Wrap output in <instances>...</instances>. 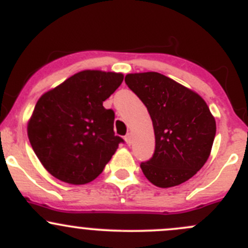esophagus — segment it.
Instances as JSON below:
<instances>
[{"instance_id": "34e87169", "label": "esophagus", "mask_w": 248, "mask_h": 248, "mask_svg": "<svg viewBox=\"0 0 248 248\" xmlns=\"http://www.w3.org/2000/svg\"><path fill=\"white\" fill-rule=\"evenodd\" d=\"M124 140H126L127 145H131V144H132V134L127 133L126 137H124Z\"/></svg>"}]
</instances>
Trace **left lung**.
<instances>
[{
    "label": "left lung",
    "instance_id": "left-lung-1",
    "mask_svg": "<svg viewBox=\"0 0 248 248\" xmlns=\"http://www.w3.org/2000/svg\"><path fill=\"white\" fill-rule=\"evenodd\" d=\"M126 85L144 103L155 133L153 157L140 163L146 179L170 188L190 179L210 157L216 120L201 95L154 73L128 74Z\"/></svg>",
    "mask_w": 248,
    "mask_h": 248
}]
</instances>
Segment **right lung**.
Listing matches in <instances>:
<instances>
[{"mask_svg": "<svg viewBox=\"0 0 248 248\" xmlns=\"http://www.w3.org/2000/svg\"><path fill=\"white\" fill-rule=\"evenodd\" d=\"M124 74L83 70L40 97L28 137L43 167L69 184H87L104 170L124 139L115 136L107 100Z\"/></svg>", "mask_w": 248, "mask_h": 248, "instance_id": "add662e5", "label": "right lung"}]
</instances>
